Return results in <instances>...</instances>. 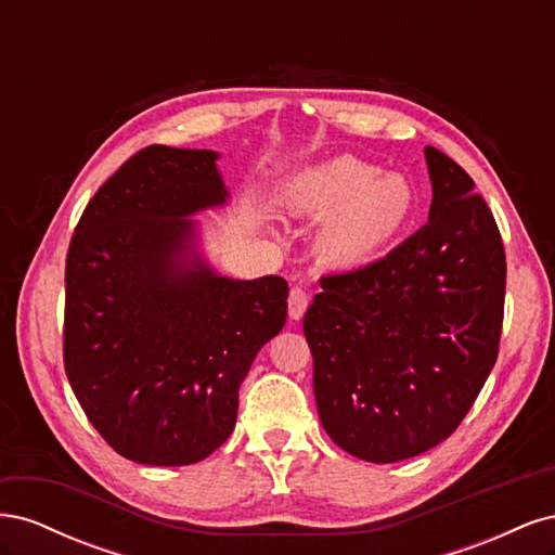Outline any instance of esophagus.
Wrapping results in <instances>:
<instances>
[{"label":"esophagus","mask_w":555,"mask_h":555,"mask_svg":"<svg viewBox=\"0 0 555 555\" xmlns=\"http://www.w3.org/2000/svg\"><path fill=\"white\" fill-rule=\"evenodd\" d=\"M308 304H310V296L300 289V287H294L292 292H289V317L292 319H298L306 314V310H308Z\"/></svg>","instance_id":"esophagus-1"}]
</instances>
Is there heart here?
Segmentation results:
<instances>
[{
    "label": "heart",
    "instance_id": "1",
    "mask_svg": "<svg viewBox=\"0 0 555 555\" xmlns=\"http://www.w3.org/2000/svg\"><path fill=\"white\" fill-rule=\"evenodd\" d=\"M280 204L294 217H322L314 233L317 257L357 271L405 233L416 212V190L402 173L343 155L289 178Z\"/></svg>",
    "mask_w": 555,
    "mask_h": 555
}]
</instances>
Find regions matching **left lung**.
Wrapping results in <instances>:
<instances>
[{"mask_svg": "<svg viewBox=\"0 0 555 555\" xmlns=\"http://www.w3.org/2000/svg\"><path fill=\"white\" fill-rule=\"evenodd\" d=\"M428 222L379 261L326 275L304 319L328 438L367 463L447 440L498 359L505 247L461 166L426 147Z\"/></svg>", "mask_w": 555, "mask_h": 555, "instance_id": "obj_1", "label": "left lung"}]
</instances>
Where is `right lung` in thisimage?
<instances>
[{
  "label": "right lung",
  "instance_id": "add662e5",
  "mask_svg": "<svg viewBox=\"0 0 555 555\" xmlns=\"http://www.w3.org/2000/svg\"><path fill=\"white\" fill-rule=\"evenodd\" d=\"M212 150L150 145L82 210L66 255L64 371L99 435L143 465H192L236 426L238 389L287 319L280 275L233 280L192 215L224 206Z\"/></svg>",
  "mask_w": 555,
  "mask_h": 555
}]
</instances>
